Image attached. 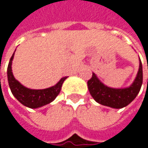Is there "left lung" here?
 <instances>
[{"instance_id": "1", "label": "left lung", "mask_w": 148, "mask_h": 148, "mask_svg": "<svg viewBox=\"0 0 148 148\" xmlns=\"http://www.w3.org/2000/svg\"><path fill=\"white\" fill-rule=\"evenodd\" d=\"M142 64L140 60L138 73L130 86L126 88L109 87L103 84L94 73L87 81V86L96 102L111 108L121 109L130 104L136 98L142 85Z\"/></svg>"}]
</instances>
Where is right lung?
I'll list each match as a JSON object with an SVG mask.
<instances>
[{"mask_svg":"<svg viewBox=\"0 0 148 148\" xmlns=\"http://www.w3.org/2000/svg\"><path fill=\"white\" fill-rule=\"evenodd\" d=\"M14 53L13 54L9 63L8 67V79L9 87L11 89V92L15 98L22 103L23 105L36 109L46 105L48 103H51L59 94L62 86L64 82V80L68 77L62 78L58 83H56L55 86L41 90H34L30 89L23 85H21L14 78L13 72H12V61L14 59Z\"/></svg>","mask_w":148,"mask_h":148,"instance_id":"obj_1","label":"right lung"}]
</instances>
